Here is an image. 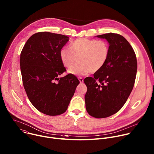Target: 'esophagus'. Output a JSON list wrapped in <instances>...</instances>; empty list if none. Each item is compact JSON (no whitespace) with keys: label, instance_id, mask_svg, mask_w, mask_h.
Wrapping results in <instances>:
<instances>
[{"label":"esophagus","instance_id":"34e87169","mask_svg":"<svg viewBox=\"0 0 154 154\" xmlns=\"http://www.w3.org/2000/svg\"><path fill=\"white\" fill-rule=\"evenodd\" d=\"M79 80L80 83H82L83 82V78H82V77H79Z\"/></svg>","mask_w":154,"mask_h":154}]
</instances>
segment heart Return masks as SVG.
I'll use <instances>...</instances> for the list:
<instances>
[{"label": "heart", "mask_w": 154, "mask_h": 154, "mask_svg": "<svg viewBox=\"0 0 154 154\" xmlns=\"http://www.w3.org/2000/svg\"><path fill=\"white\" fill-rule=\"evenodd\" d=\"M109 48L104 40L79 38L70 44L69 48H63L60 57L63 65L69 68L77 60L79 62L68 70L74 75H86L100 71L107 62Z\"/></svg>", "instance_id": "heart-1"}]
</instances>
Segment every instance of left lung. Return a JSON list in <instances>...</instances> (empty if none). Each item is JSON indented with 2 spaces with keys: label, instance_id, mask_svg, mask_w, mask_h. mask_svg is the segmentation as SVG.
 <instances>
[{
  "label": "left lung",
  "instance_id": "obj_1",
  "mask_svg": "<svg viewBox=\"0 0 154 154\" xmlns=\"http://www.w3.org/2000/svg\"><path fill=\"white\" fill-rule=\"evenodd\" d=\"M97 37L108 42L109 54L94 77L84 80L85 100L88 113L101 119L117 113L126 103L134 85L137 62L132 47L122 35L110 32Z\"/></svg>",
  "mask_w": 154,
  "mask_h": 154
}]
</instances>
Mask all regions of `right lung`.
<instances>
[{
    "label": "right lung",
    "mask_w": 154,
    "mask_h": 154,
    "mask_svg": "<svg viewBox=\"0 0 154 154\" xmlns=\"http://www.w3.org/2000/svg\"><path fill=\"white\" fill-rule=\"evenodd\" d=\"M66 35L39 32L25 44L20 58L23 85L32 105L51 116L60 115L68 109L77 85V78L66 71L60 52L68 42Z\"/></svg>",
    "instance_id": "right-lung-1"
}]
</instances>
